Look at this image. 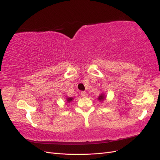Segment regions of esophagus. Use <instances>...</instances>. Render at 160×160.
Masks as SVG:
<instances>
[{
    "mask_svg": "<svg viewBox=\"0 0 160 160\" xmlns=\"http://www.w3.org/2000/svg\"><path fill=\"white\" fill-rule=\"evenodd\" d=\"M81 97H83V98H85V97L88 95V94H87L86 91H81Z\"/></svg>",
    "mask_w": 160,
    "mask_h": 160,
    "instance_id": "obj_1",
    "label": "esophagus"
}]
</instances>
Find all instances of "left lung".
Instances as JSON below:
<instances>
[{
	"mask_svg": "<svg viewBox=\"0 0 160 160\" xmlns=\"http://www.w3.org/2000/svg\"><path fill=\"white\" fill-rule=\"evenodd\" d=\"M104 99H105V97H104V95L103 94L101 95H100L99 97V98H98V99L100 100V101H103V100H104Z\"/></svg>",
	"mask_w": 160,
	"mask_h": 160,
	"instance_id": "8db88e82",
	"label": "left lung"
}]
</instances>
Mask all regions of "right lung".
Wrapping results in <instances>:
<instances>
[{"label": "right lung", "instance_id": "right-lung-1", "mask_svg": "<svg viewBox=\"0 0 160 160\" xmlns=\"http://www.w3.org/2000/svg\"><path fill=\"white\" fill-rule=\"evenodd\" d=\"M72 99L73 98H67V102H71V101L72 100Z\"/></svg>", "mask_w": 160, "mask_h": 160}]
</instances>
